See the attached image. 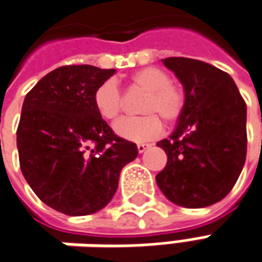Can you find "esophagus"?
Masks as SVG:
<instances>
[{
    "instance_id": "34e87169",
    "label": "esophagus",
    "mask_w": 262,
    "mask_h": 262,
    "mask_svg": "<svg viewBox=\"0 0 262 262\" xmlns=\"http://www.w3.org/2000/svg\"><path fill=\"white\" fill-rule=\"evenodd\" d=\"M149 146H150V145H148V143H138V150H139V154H143Z\"/></svg>"
}]
</instances>
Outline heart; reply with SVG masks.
I'll return each instance as SVG.
<instances>
[{
	"mask_svg": "<svg viewBox=\"0 0 262 262\" xmlns=\"http://www.w3.org/2000/svg\"><path fill=\"white\" fill-rule=\"evenodd\" d=\"M136 88L146 91L142 105V117H123L114 124V132L122 139L130 142H148L162 133V120L176 122L184 108V93L169 81L165 71L157 67H146L136 71L130 77ZM94 107L104 120H114L122 110V91L114 79H107L97 86Z\"/></svg>",
	"mask_w": 262,
	"mask_h": 262,
	"instance_id": "1",
	"label": "heart"
}]
</instances>
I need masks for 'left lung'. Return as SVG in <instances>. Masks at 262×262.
Instances as JSON below:
<instances>
[{
  "instance_id": "8db88e82",
  "label": "left lung",
  "mask_w": 262,
  "mask_h": 262,
  "mask_svg": "<svg viewBox=\"0 0 262 262\" xmlns=\"http://www.w3.org/2000/svg\"><path fill=\"white\" fill-rule=\"evenodd\" d=\"M184 88L176 130L158 142L167 167L157 184L169 202L199 209L221 202L247 158V104L229 74L202 60L165 58Z\"/></svg>"
}]
</instances>
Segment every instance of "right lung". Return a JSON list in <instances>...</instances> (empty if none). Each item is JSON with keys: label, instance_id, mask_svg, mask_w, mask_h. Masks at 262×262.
<instances>
[{"label": "right lung", "instance_id": "obj_1", "mask_svg": "<svg viewBox=\"0 0 262 262\" xmlns=\"http://www.w3.org/2000/svg\"><path fill=\"white\" fill-rule=\"evenodd\" d=\"M116 72L68 65L26 95L17 129L20 168L36 195L68 216L98 212L113 199L122 168L138 157L97 113L94 93Z\"/></svg>", "mask_w": 262, "mask_h": 262}]
</instances>
